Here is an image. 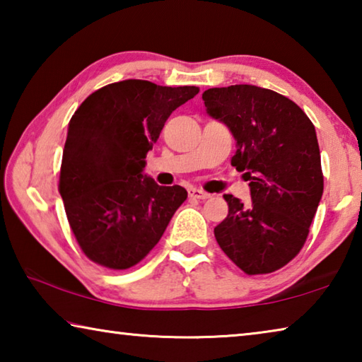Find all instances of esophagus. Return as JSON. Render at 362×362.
Returning a JSON list of instances; mask_svg holds the SVG:
<instances>
[{
  "label": "esophagus",
  "mask_w": 362,
  "mask_h": 362,
  "mask_svg": "<svg viewBox=\"0 0 362 362\" xmlns=\"http://www.w3.org/2000/svg\"><path fill=\"white\" fill-rule=\"evenodd\" d=\"M188 196L193 199H209L211 198L209 193H206L199 188H188Z\"/></svg>",
  "instance_id": "esophagus-1"
}]
</instances>
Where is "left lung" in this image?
<instances>
[{"label":"left lung","mask_w":362,"mask_h":362,"mask_svg":"<svg viewBox=\"0 0 362 362\" xmlns=\"http://www.w3.org/2000/svg\"><path fill=\"white\" fill-rule=\"evenodd\" d=\"M212 118L236 139L231 158L250 180V201L225 194L228 216L214 228L220 249L246 274L287 265L308 238L324 175L313 122L291 99L250 84L204 90Z\"/></svg>","instance_id":"left-lung-1"}]
</instances>
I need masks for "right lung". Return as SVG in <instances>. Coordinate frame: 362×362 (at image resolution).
<instances>
[{
    "instance_id": "right-lung-1",
    "label": "right lung",
    "mask_w": 362,
    "mask_h": 362,
    "mask_svg": "<svg viewBox=\"0 0 362 362\" xmlns=\"http://www.w3.org/2000/svg\"><path fill=\"white\" fill-rule=\"evenodd\" d=\"M198 93L126 79L95 90L71 116L59 193L79 249L97 265H137L187 199L185 188L159 187L142 170L170 113Z\"/></svg>"
}]
</instances>
